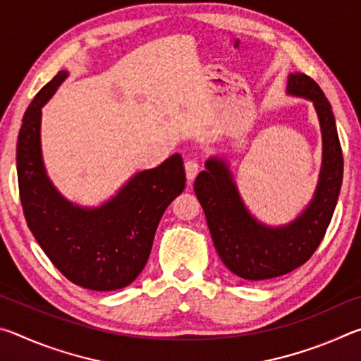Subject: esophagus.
<instances>
[{"label": "esophagus", "mask_w": 361, "mask_h": 361, "mask_svg": "<svg viewBox=\"0 0 361 361\" xmlns=\"http://www.w3.org/2000/svg\"><path fill=\"white\" fill-rule=\"evenodd\" d=\"M185 169H186V176H188V180H194L195 178V175L199 173V162L195 161V159H192V157H189L188 161L185 162Z\"/></svg>", "instance_id": "1"}]
</instances>
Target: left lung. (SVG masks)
<instances>
[{"label": "left lung", "mask_w": 361, "mask_h": 361, "mask_svg": "<svg viewBox=\"0 0 361 361\" xmlns=\"http://www.w3.org/2000/svg\"><path fill=\"white\" fill-rule=\"evenodd\" d=\"M288 92L314 102L323 132L319 188L301 216L279 229L255 221L242 204L229 170L218 159L207 161V170L194 183L219 258L235 276L255 282L285 276L310 259L325 237L342 185L344 157L325 94L304 73L288 76Z\"/></svg>", "instance_id": "obj_1"}]
</instances>
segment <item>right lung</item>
<instances>
[{
  "mask_svg": "<svg viewBox=\"0 0 361 361\" xmlns=\"http://www.w3.org/2000/svg\"><path fill=\"white\" fill-rule=\"evenodd\" d=\"M66 78L59 71L30 103L17 140V180L30 231L42 252L70 282L95 291L124 288L143 271L157 224L183 192L180 154L140 172L100 209L84 210L60 195L41 161V106Z\"/></svg>",
  "mask_w": 361,
  "mask_h": 361,
  "instance_id": "obj_1",
  "label": "right lung"
}]
</instances>
